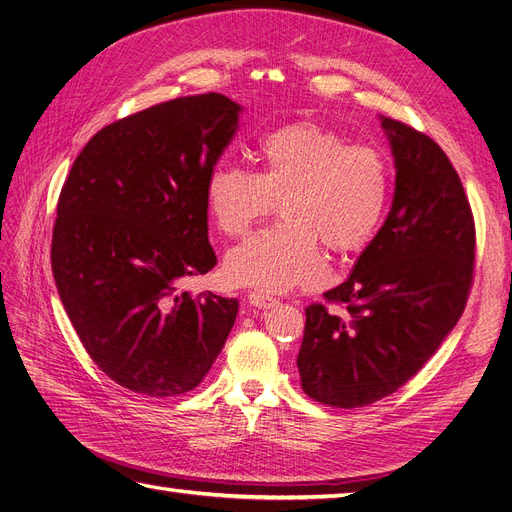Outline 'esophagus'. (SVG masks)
<instances>
[{"instance_id": "esophagus-1", "label": "esophagus", "mask_w": 512, "mask_h": 512, "mask_svg": "<svg viewBox=\"0 0 512 512\" xmlns=\"http://www.w3.org/2000/svg\"><path fill=\"white\" fill-rule=\"evenodd\" d=\"M247 301H250V305H254L258 309H271L280 303L275 297H269V294H265V292H250L247 294Z\"/></svg>"}]
</instances>
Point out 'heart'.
<instances>
[{
	"instance_id": "obj_1",
	"label": "heart",
	"mask_w": 512,
	"mask_h": 512,
	"mask_svg": "<svg viewBox=\"0 0 512 512\" xmlns=\"http://www.w3.org/2000/svg\"><path fill=\"white\" fill-rule=\"evenodd\" d=\"M256 162V173L218 164L205 183L207 209L226 237L245 235L275 203L282 211V222L228 252L224 273L235 286H316L324 275L320 243L348 256L376 237L391 194V166L378 147L301 119L262 134Z\"/></svg>"
}]
</instances>
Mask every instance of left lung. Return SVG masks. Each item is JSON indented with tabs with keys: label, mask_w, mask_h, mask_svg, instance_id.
<instances>
[{
	"label": "left lung",
	"mask_w": 512,
	"mask_h": 512,
	"mask_svg": "<svg viewBox=\"0 0 512 512\" xmlns=\"http://www.w3.org/2000/svg\"><path fill=\"white\" fill-rule=\"evenodd\" d=\"M395 158L389 218L327 303L305 309L303 391L361 408L395 393L453 331L474 280V215L451 160L408 123L382 117Z\"/></svg>",
	"instance_id": "left-lung-1"
}]
</instances>
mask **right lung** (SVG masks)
I'll list each match as a JSON object with an SVG mask.
<instances>
[{"mask_svg": "<svg viewBox=\"0 0 512 512\" xmlns=\"http://www.w3.org/2000/svg\"><path fill=\"white\" fill-rule=\"evenodd\" d=\"M222 94L175 98L102 128L61 188L51 267L81 344L104 374L147 397L203 382L239 301L179 292L218 265L205 183L239 128Z\"/></svg>", "mask_w": 512, "mask_h": 512, "instance_id": "obj_1", "label": "right lung"}]
</instances>
